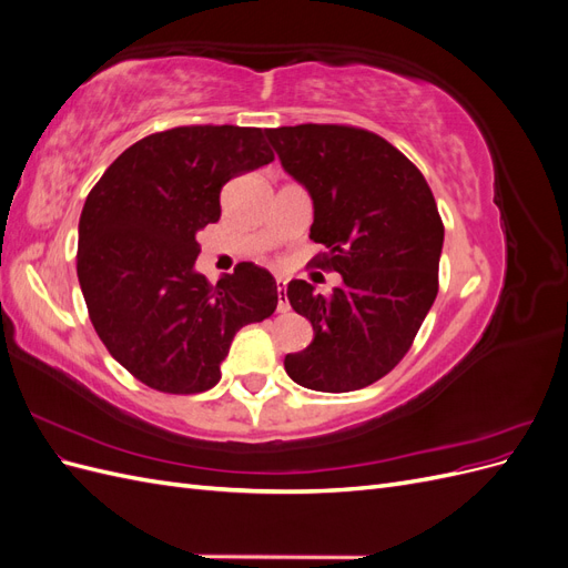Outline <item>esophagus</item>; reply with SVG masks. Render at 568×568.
I'll return each mask as SVG.
<instances>
[{
    "mask_svg": "<svg viewBox=\"0 0 568 568\" xmlns=\"http://www.w3.org/2000/svg\"><path fill=\"white\" fill-rule=\"evenodd\" d=\"M277 284H280V286H277V298H280V301H277V311H280V313H286V311H288L286 288H284V284H286V282L280 277V280H277Z\"/></svg>",
    "mask_w": 568,
    "mask_h": 568,
    "instance_id": "esophagus-1",
    "label": "esophagus"
}]
</instances>
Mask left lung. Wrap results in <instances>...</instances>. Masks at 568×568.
Wrapping results in <instances>:
<instances>
[{
	"label": "left lung",
	"mask_w": 568,
	"mask_h": 568,
	"mask_svg": "<svg viewBox=\"0 0 568 568\" xmlns=\"http://www.w3.org/2000/svg\"><path fill=\"white\" fill-rule=\"evenodd\" d=\"M265 134L313 199L311 239L326 246L315 267L343 277L329 296L305 280L288 282L286 298L315 338L288 353L284 369L313 390L365 388L400 363L436 301V199L415 163L363 128L307 123Z\"/></svg>",
	"instance_id": "obj_1"
}]
</instances>
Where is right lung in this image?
I'll return each instance as SVG.
<instances>
[{
  "mask_svg": "<svg viewBox=\"0 0 568 568\" xmlns=\"http://www.w3.org/2000/svg\"><path fill=\"white\" fill-rule=\"evenodd\" d=\"M272 161L261 128H173L120 153L84 201L78 280L90 320L149 388H213L234 334L277 307L265 267L239 263L215 286L194 270L196 232L220 220L222 186Z\"/></svg>",
  "mask_w": 568,
  "mask_h": 568,
  "instance_id": "add662e5",
  "label": "right lung"
}]
</instances>
